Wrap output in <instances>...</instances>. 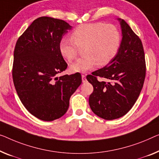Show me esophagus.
<instances>
[{
    "label": "esophagus",
    "instance_id": "obj_1",
    "mask_svg": "<svg viewBox=\"0 0 159 159\" xmlns=\"http://www.w3.org/2000/svg\"><path fill=\"white\" fill-rule=\"evenodd\" d=\"M81 77H82V81L83 82H86V75L84 74H82L81 75Z\"/></svg>",
    "mask_w": 159,
    "mask_h": 159
}]
</instances>
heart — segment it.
<instances>
[{"instance_id": "heart-1", "label": "heart", "mask_w": 159, "mask_h": 159, "mask_svg": "<svg viewBox=\"0 0 159 159\" xmlns=\"http://www.w3.org/2000/svg\"><path fill=\"white\" fill-rule=\"evenodd\" d=\"M120 45V33L113 24L98 22L77 26L71 33V39L64 37L59 44L61 53L72 62L84 46L82 57L70 66L73 72H86L97 64H108L116 55Z\"/></svg>"}]
</instances>
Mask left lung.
Returning a JSON list of instances; mask_svg holds the SVG:
<instances>
[{"label":"left lung","mask_w":159,"mask_h":159,"mask_svg":"<svg viewBox=\"0 0 159 159\" xmlns=\"http://www.w3.org/2000/svg\"><path fill=\"white\" fill-rule=\"evenodd\" d=\"M120 21L122 40L116 56L103 68L88 75L93 86L89 105L98 116L116 119L126 114L136 103L146 77V61L141 39L123 19ZM104 77L108 82H99Z\"/></svg>","instance_id":"1"}]
</instances>
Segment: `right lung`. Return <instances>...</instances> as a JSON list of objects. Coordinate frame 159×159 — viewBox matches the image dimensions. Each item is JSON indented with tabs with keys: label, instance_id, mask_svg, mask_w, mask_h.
<instances>
[{
	"label": "right lung",
	"instance_id": "1",
	"mask_svg": "<svg viewBox=\"0 0 159 159\" xmlns=\"http://www.w3.org/2000/svg\"><path fill=\"white\" fill-rule=\"evenodd\" d=\"M71 28L61 19L40 17L18 38L14 49L12 75L18 96L28 112L45 121L65 114L82 82L80 73L56 76L67 68L59 44Z\"/></svg>",
	"mask_w": 159,
	"mask_h": 159
}]
</instances>
